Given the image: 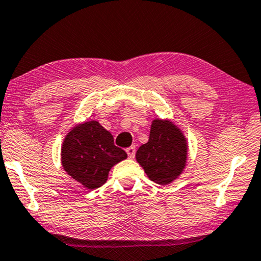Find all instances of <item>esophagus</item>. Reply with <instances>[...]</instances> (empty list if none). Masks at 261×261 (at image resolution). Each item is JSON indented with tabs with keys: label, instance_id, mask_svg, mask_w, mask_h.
I'll list each match as a JSON object with an SVG mask.
<instances>
[{
	"label": "esophagus",
	"instance_id": "obj_1",
	"mask_svg": "<svg viewBox=\"0 0 261 261\" xmlns=\"http://www.w3.org/2000/svg\"><path fill=\"white\" fill-rule=\"evenodd\" d=\"M126 153H127V156L130 158V159H134L135 154H136V148H135L134 146L126 148Z\"/></svg>",
	"mask_w": 261,
	"mask_h": 261
}]
</instances>
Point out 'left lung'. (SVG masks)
Listing matches in <instances>:
<instances>
[{
	"label": "left lung",
	"instance_id": "left-lung-1",
	"mask_svg": "<svg viewBox=\"0 0 261 261\" xmlns=\"http://www.w3.org/2000/svg\"><path fill=\"white\" fill-rule=\"evenodd\" d=\"M136 159L150 180L158 184L172 182L186 166V138L171 121L154 120L149 140L138 148Z\"/></svg>",
	"mask_w": 261,
	"mask_h": 261
}]
</instances>
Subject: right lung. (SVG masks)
I'll return each mask as SVG.
<instances>
[{
	"label": "right lung",
	"mask_w": 261,
	"mask_h": 261,
	"mask_svg": "<svg viewBox=\"0 0 261 261\" xmlns=\"http://www.w3.org/2000/svg\"><path fill=\"white\" fill-rule=\"evenodd\" d=\"M127 154L114 146V138L97 121L75 126L62 144L61 161L66 172L88 189L106 183L112 166Z\"/></svg>",
	"instance_id": "1"
}]
</instances>
